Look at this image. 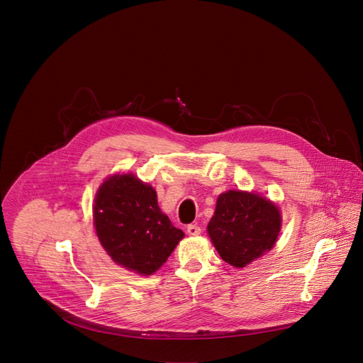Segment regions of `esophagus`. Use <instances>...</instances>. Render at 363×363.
Listing matches in <instances>:
<instances>
[{
  "mask_svg": "<svg viewBox=\"0 0 363 363\" xmlns=\"http://www.w3.org/2000/svg\"><path fill=\"white\" fill-rule=\"evenodd\" d=\"M200 233H201V230H200V226L197 223H191V225L186 226V234L188 235L196 237V235H200Z\"/></svg>",
  "mask_w": 363,
  "mask_h": 363,
  "instance_id": "34e87169",
  "label": "esophagus"
}]
</instances>
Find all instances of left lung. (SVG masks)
<instances>
[{"instance_id":"8db88e82","label":"left lung","mask_w":363,"mask_h":363,"mask_svg":"<svg viewBox=\"0 0 363 363\" xmlns=\"http://www.w3.org/2000/svg\"><path fill=\"white\" fill-rule=\"evenodd\" d=\"M281 213L271 200L255 193L230 189L218 197L207 225L219 256L234 268H244L275 245Z\"/></svg>"}]
</instances>
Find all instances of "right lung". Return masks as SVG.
<instances>
[{"instance_id":"obj_1","label":"right lung","mask_w":363,"mask_h":363,"mask_svg":"<svg viewBox=\"0 0 363 363\" xmlns=\"http://www.w3.org/2000/svg\"><path fill=\"white\" fill-rule=\"evenodd\" d=\"M92 213L107 255L140 275L155 274L184 238L160 211L155 188L132 174L108 177L95 194Z\"/></svg>"}]
</instances>
